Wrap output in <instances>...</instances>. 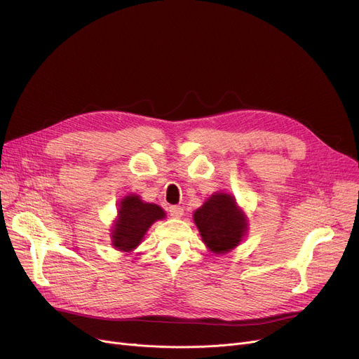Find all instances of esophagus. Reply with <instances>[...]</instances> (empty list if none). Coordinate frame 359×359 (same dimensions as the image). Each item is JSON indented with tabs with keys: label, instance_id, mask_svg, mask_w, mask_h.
Segmentation results:
<instances>
[{
	"label": "esophagus",
	"instance_id": "esophagus-1",
	"mask_svg": "<svg viewBox=\"0 0 359 359\" xmlns=\"http://www.w3.org/2000/svg\"><path fill=\"white\" fill-rule=\"evenodd\" d=\"M168 212L173 218H180L183 215V208L177 205H172V206H168Z\"/></svg>",
	"mask_w": 359,
	"mask_h": 359
}]
</instances>
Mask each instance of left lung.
Returning a JSON list of instances; mask_svg holds the SVG:
<instances>
[{
	"label": "left lung",
	"instance_id": "left-lung-1",
	"mask_svg": "<svg viewBox=\"0 0 359 359\" xmlns=\"http://www.w3.org/2000/svg\"><path fill=\"white\" fill-rule=\"evenodd\" d=\"M202 240L214 253L234 249L246 233L248 224L237 208L236 199L227 194H215L194 214Z\"/></svg>",
	"mask_w": 359,
	"mask_h": 359
}]
</instances>
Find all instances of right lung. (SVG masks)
Listing matches in <instances>:
<instances>
[{"instance_id":"add662e5","label":"right lung","mask_w":359,"mask_h":359,"mask_svg":"<svg viewBox=\"0 0 359 359\" xmlns=\"http://www.w3.org/2000/svg\"><path fill=\"white\" fill-rule=\"evenodd\" d=\"M164 211L156 203H147L137 195H129L119 205V217L113 227L111 244L122 252L135 249L147 230L157 219L164 218Z\"/></svg>"}]
</instances>
